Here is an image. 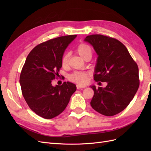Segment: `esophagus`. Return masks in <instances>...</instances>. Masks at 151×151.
I'll return each mask as SVG.
<instances>
[{"instance_id":"obj_1","label":"esophagus","mask_w":151,"mask_h":151,"mask_svg":"<svg viewBox=\"0 0 151 151\" xmlns=\"http://www.w3.org/2000/svg\"><path fill=\"white\" fill-rule=\"evenodd\" d=\"M86 88L85 86H81V85H76V88L77 89H82V88Z\"/></svg>"}]
</instances>
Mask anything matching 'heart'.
Instances as JSON below:
<instances>
[{"instance_id": "obj_1", "label": "heart", "mask_w": 151, "mask_h": 151, "mask_svg": "<svg viewBox=\"0 0 151 151\" xmlns=\"http://www.w3.org/2000/svg\"><path fill=\"white\" fill-rule=\"evenodd\" d=\"M78 54L84 60L88 57H91L93 54V51L91 47L88 44L81 43L78 46L76 49ZM70 54V52H65L63 54L62 58V66L63 68H67L69 66V59ZM89 73L82 71H75L69 76V80L78 84H85L88 81Z\"/></svg>"}]
</instances>
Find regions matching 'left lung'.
I'll list each match as a JSON object with an SVG mask.
<instances>
[{
  "label": "left lung",
  "mask_w": 151,
  "mask_h": 151,
  "mask_svg": "<svg viewBox=\"0 0 151 151\" xmlns=\"http://www.w3.org/2000/svg\"><path fill=\"white\" fill-rule=\"evenodd\" d=\"M85 41L93 47L98 58L95 69L96 82H107L106 88L91 86L94 95L91 107L106 116H113L126 108L139 86V69L127 47L115 38L93 34Z\"/></svg>",
  "instance_id": "obj_1"
}]
</instances>
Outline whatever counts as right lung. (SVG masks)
<instances>
[{
	"instance_id": "right-lung-1",
	"label": "right lung",
	"mask_w": 151,
	"mask_h": 151,
	"mask_svg": "<svg viewBox=\"0 0 151 151\" xmlns=\"http://www.w3.org/2000/svg\"><path fill=\"white\" fill-rule=\"evenodd\" d=\"M76 35L61 36L37 45L28 54L21 73L22 94L28 106L39 116L52 119L60 115L75 92V84L65 82L53 86L59 76L62 58Z\"/></svg>"
}]
</instances>
